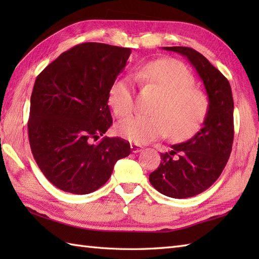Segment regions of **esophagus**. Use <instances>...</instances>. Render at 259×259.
Masks as SVG:
<instances>
[{
	"label": "esophagus",
	"mask_w": 259,
	"mask_h": 259,
	"mask_svg": "<svg viewBox=\"0 0 259 259\" xmlns=\"http://www.w3.org/2000/svg\"><path fill=\"white\" fill-rule=\"evenodd\" d=\"M130 148H131V151H133L134 153L140 152V151L142 150V146H141V145H138V144H131V145H130Z\"/></svg>",
	"instance_id": "obj_1"
}]
</instances>
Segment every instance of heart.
I'll list each match as a JSON object with an SVG mask.
<instances>
[{
  "mask_svg": "<svg viewBox=\"0 0 259 259\" xmlns=\"http://www.w3.org/2000/svg\"><path fill=\"white\" fill-rule=\"evenodd\" d=\"M136 81L156 88L161 97L150 115H135L118 125V134L135 144H148L171 134L175 139H188L200 130L208 115L209 101L196 89L194 76L176 60L163 59L136 68ZM109 101L117 117H129L135 110V83L130 76L112 84Z\"/></svg>",
  "mask_w": 259,
  "mask_h": 259,
  "instance_id": "1",
  "label": "heart"
}]
</instances>
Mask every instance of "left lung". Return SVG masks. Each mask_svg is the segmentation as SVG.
Segmentation results:
<instances>
[{"label": "left lung", "instance_id": "left-lung-1", "mask_svg": "<svg viewBox=\"0 0 259 259\" xmlns=\"http://www.w3.org/2000/svg\"><path fill=\"white\" fill-rule=\"evenodd\" d=\"M189 60L203 82L209 101L202 128L188 141L161 153V162L149 175L162 195L183 199L208 189L226 166L234 141V100L224 74L201 53L186 47H164Z\"/></svg>", "mask_w": 259, "mask_h": 259}]
</instances>
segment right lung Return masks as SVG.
I'll list each match as a JSON object with an SVG mask.
<instances>
[{
	"mask_svg": "<svg viewBox=\"0 0 259 259\" xmlns=\"http://www.w3.org/2000/svg\"><path fill=\"white\" fill-rule=\"evenodd\" d=\"M129 48L87 42L60 54L37 75L27 133L46 178L76 195L107 183L114 163L130 155L121 138L100 137L112 124L109 92L130 57Z\"/></svg>",
	"mask_w": 259,
	"mask_h": 259,
	"instance_id": "right-lung-1",
	"label": "right lung"
}]
</instances>
